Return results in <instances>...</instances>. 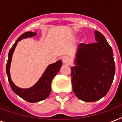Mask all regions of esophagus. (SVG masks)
<instances>
[{
    "label": "esophagus",
    "instance_id": "obj_1",
    "mask_svg": "<svg viewBox=\"0 0 122 122\" xmlns=\"http://www.w3.org/2000/svg\"><path fill=\"white\" fill-rule=\"evenodd\" d=\"M62 61H63V63H65V64H70L71 62V58L69 56H64V57L62 58Z\"/></svg>",
    "mask_w": 122,
    "mask_h": 122
}]
</instances>
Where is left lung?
<instances>
[{
  "instance_id": "1",
  "label": "left lung",
  "mask_w": 122,
  "mask_h": 122,
  "mask_svg": "<svg viewBox=\"0 0 122 122\" xmlns=\"http://www.w3.org/2000/svg\"><path fill=\"white\" fill-rule=\"evenodd\" d=\"M94 34L96 42L78 45L75 66L71 67L73 92L85 102L96 101L105 96L115 73L111 46L99 31L95 30Z\"/></svg>"
}]
</instances>
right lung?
Masks as SVG:
<instances>
[{"label": "right lung", "instance_id": "1", "mask_svg": "<svg viewBox=\"0 0 122 122\" xmlns=\"http://www.w3.org/2000/svg\"><path fill=\"white\" fill-rule=\"evenodd\" d=\"M37 35L36 32L27 31L20 36L11 49L9 52L8 60L6 65V73L8 77L9 83L11 89L16 94L29 102H37L47 98L51 91V83L54 77L59 72V70L62 66V61L58 60L57 62L51 64L46 68L43 75L39 79V81L28 89H21L17 87L10 78V67L13 52L19 41L22 39H26L29 37H35Z\"/></svg>", "mask_w": 122, "mask_h": 122}]
</instances>
